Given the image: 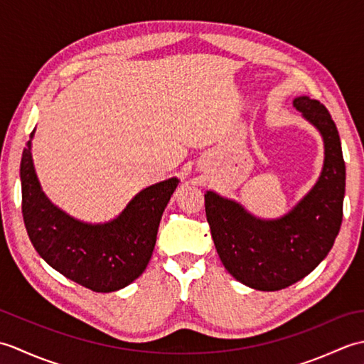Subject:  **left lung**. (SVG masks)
<instances>
[{"instance_id":"obj_1","label":"left lung","mask_w":364,"mask_h":364,"mask_svg":"<svg viewBox=\"0 0 364 364\" xmlns=\"http://www.w3.org/2000/svg\"><path fill=\"white\" fill-rule=\"evenodd\" d=\"M294 106L321 131L323 168L304 200L277 220H259L214 192L205 211L222 264L237 282L258 291H278L301 280L327 257L343 222L346 164L338 128L327 107L310 97Z\"/></svg>"}]
</instances>
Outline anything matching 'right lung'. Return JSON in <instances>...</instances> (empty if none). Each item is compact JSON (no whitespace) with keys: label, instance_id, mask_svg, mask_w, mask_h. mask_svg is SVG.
I'll return each instance as SVG.
<instances>
[{"label":"right lung","instance_id":"obj_1","mask_svg":"<svg viewBox=\"0 0 364 364\" xmlns=\"http://www.w3.org/2000/svg\"><path fill=\"white\" fill-rule=\"evenodd\" d=\"M20 178L23 220L34 249L58 272L95 292L119 291L144 272L156 244L161 215L178 184L176 178L153 184L139 192L117 219L89 225L45 197L33 166L31 141L21 154Z\"/></svg>","mask_w":364,"mask_h":364}]
</instances>
